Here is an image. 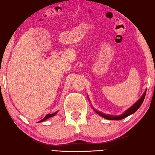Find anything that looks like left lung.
I'll return each instance as SVG.
<instances>
[{
	"label": "left lung",
	"instance_id": "1",
	"mask_svg": "<svg viewBox=\"0 0 155 155\" xmlns=\"http://www.w3.org/2000/svg\"><path fill=\"white\" fill-rule=\"evenodd\" d=\"M146 91H147V90H145V92H144V94L142 95V97H140V98L138 100H137L136 102L134 104H133V106H131V107L129 108V109H127L126 111L124 112V113L120 114V115L112 116V115H109V114H105L102 113V112L97 111V110L95 109L94 108L92 107H92L93 110H94V111L96 112L97 114H98L99 116H101V117L104 118L107 120H121V119H124V118L128 117V116H130V115H131V114H133V113H135V112L140 107L141 104L143 102L144 99H145V94H146ZM87 98L89 99L88 96H87Z\"/></svg>",
	"mask_w": 155,
	"mask_h": 155
}]
</instances>
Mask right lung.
Segmentation results:
<instances>
[{
  "label": "right lung",
  "mask_w": 155,
  "mask_h": 155,
  "mask_svg": "<svg viewBox=\"0 0 155 155\" xmlns=\"http://www.w3.org/2000/svg\"><path fill=\"white\" fill-rule=\"evenodd\" d=\"M57 113H58V111L55 112V113L51 114H47V115H46V116H45V117H44V118H43V119L41 120H39V121L38 122V123H39V122H43V121H44V120H46V119H48V118H51V117H53V116H54Z\"/></svg>",
  "instance_id": "obj_1"
}]
</instances>
